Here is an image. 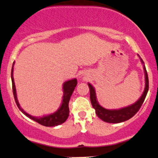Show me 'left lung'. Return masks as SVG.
Listing matches in <instances>:
<instances>
[{"label":"left lung","mask_w":158,"mask_h":158,"mask_svg":"<svg viewBox=\"0 0 158 158\" xmlns=\"http://www.w3.org/2000/svg\"><path fill=\"white\" fill-rule=\"evenodd\" d=\"M141 63H143L142 59L141 58ZM143 69L145 72V79H146V87L143 91V95H141L140 99L135 103L134 104L130 106L123 108V109H118V110H108L102 106H101L98 103L95 96V92L93 87L90 84H88L89 87V95H90V101L92 106L95 109V114L100 119H102L106 123H119L122 122H125L127 119L133 117L138 111L143 104L145 98L147 96V92L149 90V79L148 74H147V70H146L145 65H143Z\"/></svg>","instance_id":"8db88e82"}]
</instances>
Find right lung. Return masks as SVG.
<instances>
[{
	"mask_svg": "<svg viewBox=\"0 0 158 158\" xmlns=\"http://www.w3.org/2000/svg\"><path fill=\"white\" fill-rule=\"evenodd\" d=\"M14 64H15V62H14L12 69H11V81H12V89H13V94L14 97H15V102L17 103V106L19 109L24 114L27 116V117H29L30 119H33L36 122V123H39L40 125H44L46 127H54L57 126V125H60V124L63 123L65 120L68 119L69 115V103L70 98H71V95H72L73 90H74L76 86L77 85V80L76 79H71V80L65 81L63 85V92H64V95H63V102H62L61 106L60 107V109L57 110L56 112L48 116H45V117H35L33 116L28 114L23 110L22 108L19 106V103H18L17 98V93H16V88L15 85V81H14V78H13V69H14Z\"/></svg>",
	"mask_w": 158,
	"mask_h": 158,
	"instance_id": "1",
	"label": "right lung"
}]
</instances>
